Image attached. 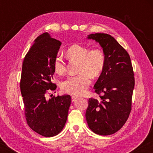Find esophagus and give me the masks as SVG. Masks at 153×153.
Masks as SVG:
<instances>
[{"instance_id":"34e87169","label":"esophagus","mask_w":153,"mask_h":153,"mask_svg":"<svg viewBox=\"0 0 153 153\" xmlns=\"http://www.w3.org/2000/svg\"><path fill=\"white\" fill-rule=\"evenodd\" d=\"M77 98V97H76V96H71V101L72 102L75 101V100H76Z\"/></svg>"}]
</instances>
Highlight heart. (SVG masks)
<instances>
[{"instance_id": "1", "label": "heart", "mask_w": 153, "mask_h": 153, "mask_svg": "<svg viewBox=\"0 0 153 153\" xmlns=\"http://www.w3.org/2000/svg\"><path fill=\"white\" fill-rule=\"evenodd\" d=\"M66 55L69 60L79 62L76 76L67 77L61 83V89L67 94H84L91 84L92 77H97L102 73L105 66V56L99 48L89 50L86 46L74 45L67 48ZM54 70L59 75H63L67 65L61 56L57 55L53 61Z\"/></svg>"}]
</instances>
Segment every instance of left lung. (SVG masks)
Wrapping results in <instances>:
<instances>
[{
  "label": "left lung",
  "instance_id": "obj_1",
  "mask_svg": "<svg viewBox=\"0 0 153 153\" xmlns=\"http://www.w3.org/2000/svg\"><path fill=\"white\" fill-rule=\"evenodd\" d=\"M102 48L105 66L94 86L100 99L90 98L86 112L89 128L97 134L111 135L122 128L131 109L135 84L129 54L117 41L107 33L88 36Z\"/></svg>",
  "mask_w": 153,
  "mask_h": 153
}]
</instances>
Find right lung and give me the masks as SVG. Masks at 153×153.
Segmentation results:
<instances>
[{
    "label": "right lung",
    "mask_w": 153,
    "mask_h": 153,
    "mask_svg": "<svg viewBox=\"0 0 153 153\" xmlns=\"http://www.w3.org/2000/svg\"><path fill=\"white\" fill-rule=\"evenodd\" d=\"M61 42L45 32L40 35L31 46L23 61L20 89L27 125L45 137L57 135L63 129L68 115L71 97L51 95L55 90L52 82L55 73L54 59L57 55Z\"/></svg>",
    "instance_id": "1"
}]
</instances>
